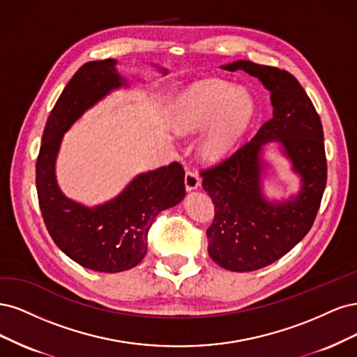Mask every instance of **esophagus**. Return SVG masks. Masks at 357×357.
I'll return each mask as SVG.
<instances>
[{
    "label": "esophagus",
    "instance_id": "obj_1",
    "mask_svg": "<svg viewBox=\"0 0 357 357\" xmlns=\"http://www.w3.org/2000/svg\"><path fill=\"white\" fill-rule=\"evenodd\" d=\"M199 187H200V178H199V175L195 174V172L187 170V174H185V188H187V191L197 190Z\"/></svg>",
    "mask_w": 357,
    "mask_h": 357
}]
</instances>
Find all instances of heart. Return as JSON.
Masks as SVG:
<instances>
[{"instance_id":"1","label":"heart","mask_w":357,"mask_h":357,"mask_svg":"<svg viewBox=\"0 0 357 357\" xmlns=\"http://www.w3.org/2000/svg\"><path fill=\"white\" fill-rule=\"evenodd\" d=\"M255 103L245 90L218 79L191 86L172 103L170 120L179 135L206 132L199 145L200 157L216 163L234 151L254 119Z\"/></svg>"}]
</instances>
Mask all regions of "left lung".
Instances as JSON below:
<instances>
[{
  "instance_id": "1",
  "label": "left lung",
  "mask_w": 357,
  "mask_h": 357,
  "mask_svg": "<svg viewBox=\"0 0 357 357\" xmlns=\"http://www.w3.org/2000/svg\"><path fill=\"white\" fill-rule=\"evenodd\" d=\"M225 71L241 70L270 91L273 117L249 142L224 162L202 172L203 188L215 204L206 231L211 258L229 271H254L286 255L312 228L326 187L324 129L313 102L298 79L279 68L237 61ZM281 144L302 176L296 196L270 202L261 194V148Z\"/></svg>"
}]
</instances>
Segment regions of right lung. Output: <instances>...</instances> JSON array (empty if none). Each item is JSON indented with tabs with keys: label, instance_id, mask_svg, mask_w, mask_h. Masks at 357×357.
I'll list each match as a JSON object with an SVG mask.
<instances>
[{
	"label": "right lung",
	"instance_id": "obj_1",
	"mask_svg": "<svg viewBox=\"0 0 357 357\" xmlns=\"http://www.w3.org/2000/svg\"><path fill=\"white\" fill-rule=\"evenodd\" d=\"M116 65V59L93 61L74 74L45 123L36 166L40 209L53 241L79 266L100 273L137 266L155 216L185 197V172L176 162L137 175L116 199L95 208L68 199L57 185L54 167L63 133L109 91L129 86Z\"/></svg>",
	"mask_w": 357,
	"mask_h": 357
}]
</instances>
